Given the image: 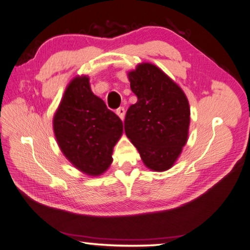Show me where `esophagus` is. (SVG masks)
Listing matches in <instances>:
<instances>
[{"label":"esophagus","mask_w":250,"mask_h":250,"mask_svg":"<svg viewBox=\"0 0 250 250\" xmlns=\"http://www.w3.org/2000/svg\"><path fill=\"white\" fill-rule=\"evenodd\" d=\"M116 114H117L121 120L125 119V107H119L116 109Z\"/></svg>","instance_id":"1"}]
</instances>
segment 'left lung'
I'll use <instances>...</instances> for the list:
<instances>
[{
  "label": "left lung",
  "mask_w": 250,
  "mask_h": 250,
  "mask_svg": "<svg viewBox=\"0 0 250 250\" xmlns=\"http://www.w3.org/2000/svg\"><path fill=\"white\" fill-rule=\"evenodd\" d=\"M137 102L129 107L125 132L149 169L172 167L188 137L190 109L183 90L149 62L127 73Z\"/></svg>",
  "instance_id": "obj_1"
}]
</instances>
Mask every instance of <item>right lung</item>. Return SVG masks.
Here are the masks:
<instances>
[{
    "label": "right lung",
    "instance_id": "add662e5",
    "mask_svg": "<svg viewBox=\"0 0 250 250\" xmlns=\"http://www.w3.org/2000/svg\"><path fill=\"white\" fill-rule=\"evenodd\" d=\"M57 144L67 160L85 175L100 176L113 162L123 121L94 95L87 75L68 84L53 118Z\"/></svg>",
    "mask_w": 250,
    "mask_h": 250
}]
</instances>
